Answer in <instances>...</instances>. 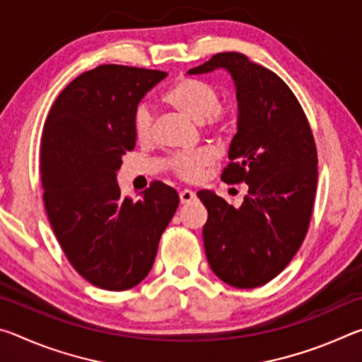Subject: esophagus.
<instances>
[{
    "label": "esophagus",
    "instance_id": "esophagus-1",
    "mask_svg": "<svg viewBox=\"0 0 362 362\" xmlns=\"http://www.w3.org/2000/svg\"><path fill=\"white\" fill-rule=\"evenodd\" d=\"M179 196H180L182 204H189L196 198V194H194V192H192V189H182Z\"/></svg>",
    "mask_w": 362,
    "mask_h": 362
}]
</instances>
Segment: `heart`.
I'll return each mask as SVG.
<instances>
[{"label":"heart","instance_id":"1","mask_svg":"<svg viewBox=\"0 0 362 362\" xmlns=\"http://www.w3.org/2000/svg\"><path fill=\"white\" fill-rule=\"evenodd\" d=\"M168 105L175 108L196 124L207 126L214 136L223 137L231 129V113L220 105V93L216 86L194 78H180L164 94ZM134 131L140 142H150L155 137V116L146 103H140L134 112ZM212 164V155L198 150L168 159L166 166L180 179L193 182Z\"/></svg>","mask_w":362,"mask_h":362}]
</instances>
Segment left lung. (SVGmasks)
<instances>
[{
  "label": "left lung",
  "instance_id": "obj_1",
  "mask_svg": "<svg viewBox=\"0 0 362 362\" xmlns=\"http://www.w3.org/2000/svg\"><path fill=\"white\" fill-rule=\"evenodd\" d=\"M230 73L236 88L238 132L223 169L226 183H247L240 207L209 189L203 240L212 272L233 287L254 289L276 278L302 246L313 214L317 153L310 122L283 79L240 52H220L188 70Z\"/></svg>",
  "mask_w": 362,
  "mask_h": 362
}]
</instances>
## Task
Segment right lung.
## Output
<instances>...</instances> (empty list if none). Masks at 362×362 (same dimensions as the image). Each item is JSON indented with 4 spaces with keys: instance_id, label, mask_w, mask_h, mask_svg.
<instances>
[{
    "instance_id": "obj_1",
    "label": "right lung",
    "mask_w": 362,
    "mask_h": 362,
    "mask_svg": "<svg viewBox=\"0 0 362 362\" xmlns=\"http://www.w3.org/2000/svg\"><path fill=\"white\" fill-rule=\"evenodd\" d=\"M166 71L99 65L66 86L41 136L40 174L49 222L66 259L90 284L127 291L150 273L179 194L151 182L121 194L116 173L136 146L134 112Z\"/></svg>"
}]
</instances>
